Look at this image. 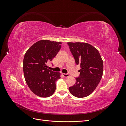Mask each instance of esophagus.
Listing matches in <instances>:
<instances>
[{"mask_svg":"<svg viewBox=\"0 0 126 126\" xmlns=\"http://www.w3.org/2000/svg\"><path fill=\"white\" fill-rule=\"evenodd\" d=\"M63 76L64 77L67 78L69 76V74H63Z\"/></svg>","mask_w":126,"mask_h":126,"instance_id":"obj_1","label":"esophagus"}]
</instances>
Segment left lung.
Returning <instances> with one entry per match:
<instances>
[{
  "instance_id": "1",
  "label": "left lung",
  "mask_w": 126,
  "mask_h": 126,
  "mask_svg": "<svg viewBox=\"0 0 126 126\" xmlns=\"http://www.w3.org/2000/svg\"><path fill=\"white\" fill-rule=\"evenodd\" d=\"M76 64H80L79 76L76 78L75 84L69 87L75 97L89 96L96 88L101 79L103 61L98 50L85 43H67Z\"/></svg>"
}]
</instances>
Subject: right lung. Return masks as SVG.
<instances>
[{"instance_id": "right-lung-1", "label": "right lung", "mask_w": 126, "mask_h": 126, "mask_svg": "<svg viewBox=\"0 0 126 126\" xmlns=\"http://www.w3.org/2000/svg\"><path fill=\"white\" fill-rule=\"evenodd\" d=\"M60 48V43L41 40L26 52L23 60L25 79L30 89L38 96L48 97L55 92L56 82L60 78V74L49 70L47 65Z\"/></svg>"}]
</instances>
